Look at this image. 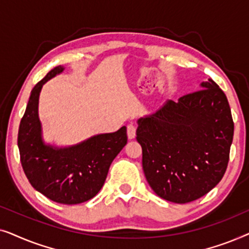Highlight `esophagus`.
<instances>
[{
	"instance_id": "34e87169",
	"label": "esophagus",
	"mask_w": 249,
	"mask_h": 249,
	"mask_svg": "<svg viewBox=\"0 0 249 249\" xmlns=\"http://www.w3.org/2000/svg\"><path fill=\"white\" fill-rule=\"evenodd\" d=\"M127 134L129 139H134L136 137V127L134 124H128Z\"/></svg>"
}]
</instances>
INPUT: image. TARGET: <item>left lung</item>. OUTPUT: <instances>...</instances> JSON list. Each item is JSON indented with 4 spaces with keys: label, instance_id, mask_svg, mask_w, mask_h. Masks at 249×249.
Here are the masks:
<instances>
[{
    "label": "left lung",
    "instance_id": "8db88e82",
    "mask_svg": "<svg viewBox=\"0 0 249 249\" xmlns=\"http://www.w3.org/2000/svg\"><path fill=\"white\" fill-rule=\"evenodd\" d=\"M136 134L149 186L161 198L185 204L206 195L223 178L233 120L226 94L209 79L202 89L139 119Z\"/></svg>",
    "mask_w": 249,
    "mask_h": 249
}]
</instances>
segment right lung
I'll list each match as a JSON object with an SVG mask.
<instances>
[{"mask_svg":"<svg viewBox=\"0 0 249 249\" xmlns=\"http://www.w3.org/2000/svg\"><path fill=\"white\" fill-rule=\"evenodd\" d=\"M57 66L33 88L20 121L18 147L27 179L37 192L53 202L73 205L89 200L100 192L108 169L124 145L127 128L94 136L79 145L55 148L42 141L38 97L43 85L62 72Z\"/></svg>","mask_w":249,"mask_h":249,"instance_id":"right-lung-1","label":"right lung"}]
</instances>
